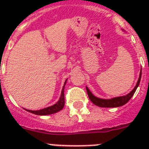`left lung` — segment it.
Listing matches in <instances>:
<instances>
[{
	"label": "left lung",
	"mask_w": 149,
	"mask_h": 149,
	"mask_svg": "<svg viewBox=\"0 0 149 149\" xmlns=\"http://www.w3.org/2000/svg\"><path fill=\"white\" fill-rule=\"evenodd\" d=\"M141 75H142V72H140L139 74V77L138 79V81L136 83V86L134 87V89L131 91V93H128L127 95L125 96H120V97H116V98H111V99H102V98H98L95 96L93 95L89 89L86 88V92H87L88 96H89L90 101L93 102L94 104L96 106L101 107H121L122 105L125 104L129 100L132 98V96L136 92V89H137L138 86H139L140 80H141Z\"/></svg>",
	"instance_id": "1"
}]
</instances>
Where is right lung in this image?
Listing matches in <instances>:
<instances>
[{"label":"right lung","mask_w":149,"mask_h":149,"mask_svg":"<svg viewBox=\"0 0 149 149\" xmlns=\"http://www.w3.org/2000/svg\"><path fill=\"white\" fill-rule=\"evenodd\" d=\"M66 81H65V84H64V86H63V89H62L61 95H60V100H59L57 102H56L55 104L52 105L51 107H46V108L42 109V110H25L27 111L30 112V113H32L36 114V115L39 116H45V115H49V114H53L56 113V112L60 111L63 108V107L65 105V98H64V88H65V85L66 84Z\"/></svg>","instance_id":"1"}]
</instances>
